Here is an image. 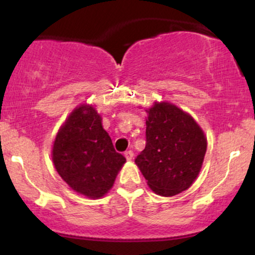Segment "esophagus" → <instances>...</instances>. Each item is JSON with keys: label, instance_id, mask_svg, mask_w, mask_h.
I'll return each instance as SVG.
<instances>
[{"label": "esophagus", "instance_id": "34e87169", "mask_svg": "<svg viewBox=\"0 0 255 255\" xmlns=\"http://www.w3.org/2000/svg\"><path fill=\"white\" fill-rule=\"evenodd\" d=\"M133 156H134V153H133V151H131V150H128V151L125 152V157L127 158V160H131Z\"/></svg>", "mask_w": 255, "mask_h": 255}]
</instances>
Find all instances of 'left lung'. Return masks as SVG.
I'll use <instances>...</instances> for the list:
<instances>
[{
  "instance_id": "obj_1",
  "label": "left lung",
  "mask_w": 255,
  "mask_h": 255,
  "mask_svg": "<svg viewBox=\"0 0 255 255\" xmlns=\"http://www.w3.org/2000/svg\"><path fill=\"white\" fill-rule=\"evenodd\" d=\"M146 120V146L136 165L153 192L172 197L191 187L206 153V137L188 114L156 103Z\"/></svg>"
}]
</instances>
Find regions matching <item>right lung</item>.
I'll list each match as a JSON object with an SVG mask.
<instances>
[{"label": "right lung", "mask_w": 255, "mask_h": 255, "mask_svg": "<svg viewBox=\"0 0 255 255\" xmlns=\"http://www.w3.org/2000/svg\"><path fill=\"white\" fill-rule=\"evenodd\" d=\"M52 160L72 189L89 198H101L113 187L126 158L115 151L97 111L81 105L57 133Z\"/></svg>", "instance_id": "1"}]
</instances>
